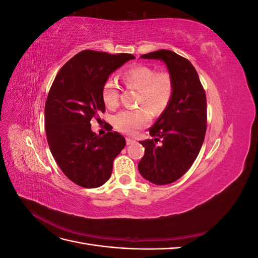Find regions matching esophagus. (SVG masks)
<instances>
[{
	"instance_id": "obj_1",
	"label": "esophagus",
	"mask_w": 258,
	"mask_h": 258,
	"mask_svg": "<svg viewBox=\"0 0 258 258\" xmlns=\"http://www.w3.org/2000/svg\"><path fill=\"white\" fill-rule=\"evenodd\" d=\"M126 142H127V145H134V144L136 143V140L127 138V139H126Z\"/></svg>"
}]
</instances>
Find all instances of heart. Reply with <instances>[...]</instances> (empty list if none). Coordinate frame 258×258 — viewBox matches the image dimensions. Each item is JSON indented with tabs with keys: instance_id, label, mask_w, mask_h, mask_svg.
<instances>
[{
	"instance_id": "obj_1",
	"label": "heart",
	"mask_w": 258,
	"mask_h": 258,
	"mask_svg": "<svg viewBox=\"0 0 258 258\" xmlns=\"http://www.w3.org/2000/svg\"><path fill=\"white\" fill-rule=\"evenodd\" d=\"M129 88L139 90L137 102L144 105L134 110H123L114 117L116 129L126 135H136L151 120L153 115H160L170 104L174 95V80L167 71L156 72L148 66H134L121 75ZM102 100L106 107L114 110L119 105L120 88L114 80H107L102 87Z\"/></svg>"
}]
</instances>
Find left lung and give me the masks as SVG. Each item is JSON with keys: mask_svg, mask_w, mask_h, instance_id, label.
Listing matches in <instances>:
<instances>
[{"mask_svg": "<svg viewBox=\"0 0 258 258\" xmlns=\"http://www.w3.org/2000/svg\"><path fill=\"white\" fill-rule=\"evenodd\" d=\"M161 60L174 80V95L150 128L153 139L141 141L145 153L138 169L156 185L175 182L188 170L201 150L207 131V97L196 69L179 54L161 49L142 54Z\"/></svg>", "mask_w": 258, "mask_h": 258, "instance_id": "1", "label": "left lung"}]
</instances>
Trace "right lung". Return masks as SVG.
<instances>
[{"label":"right lung","instance_id":"right-lung-1","mask_svg":"<svg viewBox=\"0 0 258 258\" xmlns=\"http://www.w3.org/2000/svg\"><path fill=\"white\" fill-rule=\"evenodd\" d=\"M134 54L83 50L60 69L45 104V130L50 152L66 176L85 188L110 178L113 161L126 145L118 132L103 137L90 120L105 112L102 87L115 70Z\"/></svg>","mask_w":258,"mask_h":258}]
</instances>
